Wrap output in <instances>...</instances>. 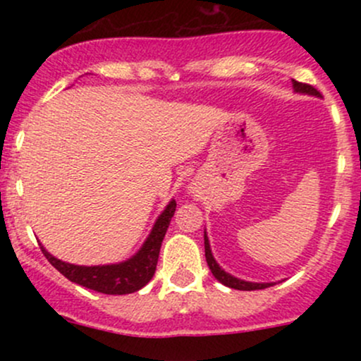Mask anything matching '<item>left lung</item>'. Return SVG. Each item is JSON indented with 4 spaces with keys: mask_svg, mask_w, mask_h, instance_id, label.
I'll list each match as a JSON object with an SVG mask.
<instances>
[{
    "mask_svg": "<svg viewBox=\"0 0 361 361\" xmlns=\"http://www.w3.org/2000/svg\"><path fill=\"white\" fill-rule=\"evenodd\" d=\"M292 86H293V91H295V93L310 94V97H321V93H319V91L310 85H304V82L292 80ZM204 243H205L207 264H209L210 271H212V275L215 276V279L221 281L222 285H226V287L235 288V290H261V288H268V287H271V285H275L273 281H270V283H255V281H246L241 279H235V276L231 275V273L224 271L222 268L219 267L217 261H215L212 250H210V243H209V235H207V231L204 233Z\"/></svg>",
    "mask_w": 361,
    "mask_h": 361,
    "instance_id": "left-lung-1",
    "label": "left lung"
}]
</instances>
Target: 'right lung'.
<instances>
[{"mask_svg":"<svg viewBox=\"0 0 361 361\" xmlns=\"http://www.w3.org/2000/svg\"><path fill=\"white\" fill-rule=\"evenodd\" d=\"M176 210V202L171 200L166 209L156 219L151 233L144 241L140 250L134 256L120 263L111 264H97V267H82V264L66 263L57 259L40 244L44 256L49 263L61 271L68 280L81 285L94 292L106 293V295H126L134 293L149 283V280L154 276L157 258H159L161 244H163L164 234H166L169 222Z\"/></svg>","mask_w":361,"mask_h":361,"instance_id":"1","label":"right lung"}]
</instances>
